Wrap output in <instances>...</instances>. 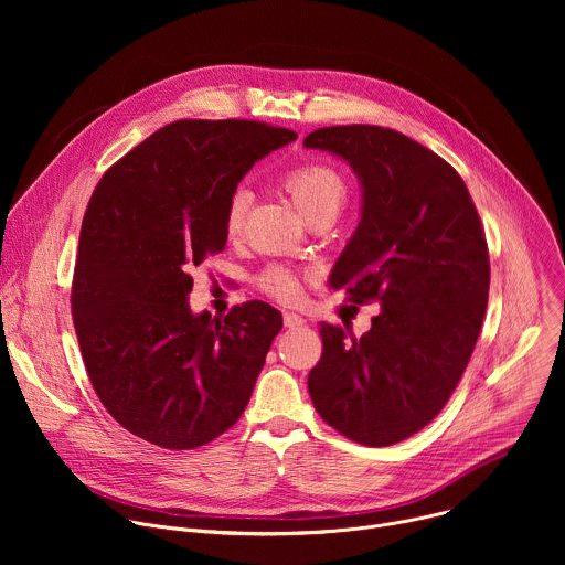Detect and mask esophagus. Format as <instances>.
<instances>
[{
	"label": "esophagus",
	"mask_w": 565,
	"mask_h": 565,
	"mask_svg": "<svg viewBox=\"0 0 565 565\" xmlns=\"http://www.w3.org/2000/svg\"><path fill=\"white\" fill-rule=\"evenodd\" d=\"M284 324L286 329H301L306 324V319L297 312H284Z\"/></svg>",
	"instance_id": "esophagus-1"
}]
</instances>
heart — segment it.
<instances>
[{
	"mask_svg": "<svg viewBox=\"0 0 565 565\" xmlns=\"http://www.w3.org/2000/svg\"><path fill=\"white\" fill-rule=\"evenodd\" d=\"M281 188L286 190V194L292 199V203L306 218L317 214L335 216L342 210L349 194L344 177L331 166H321V163H308L290 170L288 174H284ZM248 205H250L248 190L238 188L232 192L225 207V232L230 236H236L241 230H244ZM262 286L281 301H292L299 295L297 279L292 277L290 270L281 266H270L262 275Z\"/></svg>",
	"mask_w": 565,
	"mask_h": 565,
	"instance_id": "1",
	"label": "heart"
}]
</instances>
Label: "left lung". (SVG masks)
<instances>
[{
	"label": "left lung",
	"instance_id": "1",
	"mask_svg": "<svg viewBox=\"0 0 565 565\" xmlns=\"http://www.w3.org/2000/svg\"><path fill=\"white\" fill-rule=\"evenodd\" d=\"M303 147L347 160L362 192L329 286L382 306L360 340L321 321L308 391L347 438L395 445L440 414L471 358L490 290L486 232L458 172L405 134L324 127Z\"/></svg>",
	"mask_w": 565,
	"mask_h": 565
}]
</instances>
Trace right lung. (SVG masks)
Masks as SVG:
<instances>
[{"instance_id": "add662e5", "label": "right lung", "mask_w": 565, "mask_h": 565, "mask_svg": "<svg viewBox=\"0 0 565 565\" xmlns=\"http://www.w3.org/2000/svg\"><path fill=\"white\" fill-rule=\"evenodd\" d=\"M295 131L253 120H177L100 179L79 232L73 327L105 409L134 436L194 449L244 414L281 312L225 319L190 308L192 270L225 248V207L257 160Z\"/></svg>"}]
</instances>
